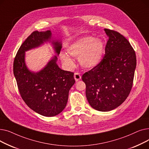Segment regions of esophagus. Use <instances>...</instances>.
I'll use <instances>...</instances> for the list:
<instances>
[{"mask_svg": "<svg viewBox=\"0 0 149 149\" xmlns=\"http://www.w3.org/2000/svg\"><path fill=\"white\" fill-rule=\"evenodd\" d=\"M74 79L76 81H79L81 79V77L80 75V74L79 73H75L74 74Z\"/></svg>", "mask_w": 149, "mask_h": 149, "instance_id": "esophagus-1", "label": "esophagus"}]
</instances>
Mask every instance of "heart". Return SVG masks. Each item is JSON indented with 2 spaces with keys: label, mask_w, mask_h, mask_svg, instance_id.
<instances>
[{
  "label": "heart",
  "mask_w": 149,
  "mask_h": 149,
  "mask_svg": "<svg viewBox=\"0 0 149 149\" xmlns=\"http://www.w3.org/2000/svg\"><path fill=\"white\" fill-rule=\"evenodd\" d=\"M104 49V43L101 39L85 36L69 44L66 47L68 54L61 52L60 57L63 63L69 68H72L75 65L70 56L79 59L82 67L92 69L100 64L103 58Z\"/></svg>",
  "instance_id": "1"
}]
</instances>
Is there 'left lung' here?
I'll return each mask as SVG.
<instances>
[{
    "mask_svg": "<svg viewBox=\"0 0 149 149\" xmlns=\"http://www.w3.org/2000/svg\"><path fill=\"white\" fill-rule=\"evenodd\" d=\"M104 31L109 38L104 56L82 76L89 104L101 112L113 110L126 100L136 66L135 52L127 39L115 31L106 28Z\"/></svg>",
    "mask_w": 149,
    "mask_h": 149,
    "instance_id": "8db88e82",
    "label": "left lung"
}]
</instances>
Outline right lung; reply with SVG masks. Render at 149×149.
I'll use <instances>...</instances> for the list:
<instances>
[{
    "mask_svg": "<svg viewBox=\"0 0 149 149\" xmlns=\"http://www.w3.org/2000/svg\"><path fill=\"white\" fill-rule=\"evenodd\" d=\"M51 42L58 56L61 41L54 40L50 30L34 31L22 43L14 60L13 72L20 95L27 106L38 114L54 116L65 108L70 89L74 84V73L61 69L54 56L38 72L30 70L25 63V52Z\"/></svg>",
    "mask_w": 149,
    "mask_h": 149,
    "instance_id": "right-lung-1",
    "label": "right lung"
}]
</instances>
